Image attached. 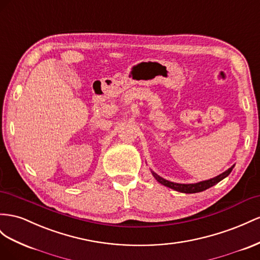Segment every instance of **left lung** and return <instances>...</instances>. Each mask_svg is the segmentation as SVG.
<instances>
[{
  "label": "left lung",
  "instance_id": "8db88e82",
  "mask_svg": "<svg viewBox=\"0 0 260 260\" xmlns=\"http://www.w3.org/2000/svg\"><path fill=\"white\" fill-rule=\"evenodd\" d=\"M234 166L235 165L231 166L228 171H225L220 175H217V176H215L211 179L196 182V184H178V182H173V181L164 179L163 177H160L159 175H157L156 173H154L152 170H151V173L154 176V178H155L159 182V184H162V185H164L168 188H172V189H174V190L179 191V192H184V193H196V192H200V191L206 190V189L216 185L217 182L221 181L222 179H224L225 177H228L230 173L233 171Z\"/></svg>",
  "mask_w": 260,
  "mask_h": 260
}]
</instances>
